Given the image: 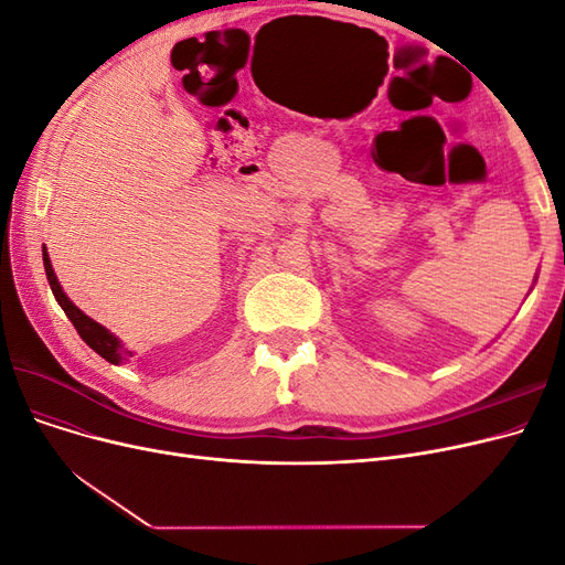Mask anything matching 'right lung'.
<instances>
[{
    "label": "right lung",
    "instance_id": "obj_1",
    "mask_svg": "<svg viewBox=\"0 0 565 565\" xmlns=\"http://www.w3.org/2000/svg\"><path fill=\"white\" fill-rule=\"evenodd\" d=\"M42 259H44V270H46V280L51 285V292H54L56 301L61 303V309L65 311V316L71 318V322L75 324L77 334L84 341H87V347H92L100 358H106V361L113 363V365L127 363V358H131L134 353L129 349H125V344H122V341H119V337H115L108 328H104V324L96 322L94 318H89L84 311H79L77 306L71 301V297L63 292V287H61L56 273H54V266H51L46 247H42Z\"/></svg>",
    "mask_w": 565,
    "mask_h": 565
}]
</instances>
